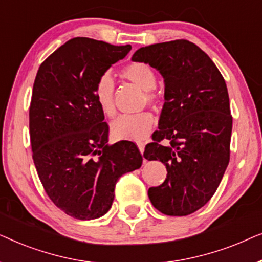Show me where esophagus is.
I'll return each mask as SVG.
<instances>
[{"mask_svg":"<svg viewBox=\"0 0 262 262\" xmlns=\"http://www.w3.org/2000/svg\"><path fill=\"white\" fill-rule=\"evenodd\" d=\"M137 146H138V149H139V151H141V154L144 152V146H145L144 143L139 142V143H137Z\"/></svg>","mask_w":262,"mask_h":262,"instance_id":"34e87169","label":"esophagus"}]
</instances>
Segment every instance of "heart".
<instances>
[{"mask_svg": "<svg viewBox=\"0 0 262 262\" xmlns=\"http://www.w3.org/2000/svg\"><path fill=\"white\" fill-rule=\"evenodd\" d=\"M121 76L137 85L145 92V99L149 103H155L157 96L152 89L156 84L155 71L149 64L143 62H134L127 64L121 70ZM114 82L110 74H103L98 78L94 88L95 100L100 110L107 117L116 114L114 106ZM154 124V117L149 112L136 114H124L117 118L111 124V132L116 139L139 142L148 137Z\"/></svg>", "mask_w": 262, "mask_h": 262, "instance_id": "heart-1", "label": "heart"}]
</instances>
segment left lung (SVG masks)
<instances>
[{
  "instance_id": "left-lung-1",
  "label": "left lung",
  "mask_w": 262,
  "mask_h": 262,
  "mask_svg": "<svg viewBox=\"0 0 262 262\" xmlns=\"http://www.w3.org/2000/svg\"><path fill=\"white\" fill-rule=\"evenodd\" d=\"M131 59L155 68L164 82L159 131L154 132L155 142L145 146L144 157L160 160L167 178L149 188V199L164 214L187 216L214 194L230 159L227 84L210 57L184 39L141 48Z\"/></svg>"
}]
</instances>
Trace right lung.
I'll use <instances>...</instances> for the list:
<instances>
[{
	"label": "right lung",
	"instance_id": "right-lung-1",
	"mask_svg": "<svg viewBox=\"0 0 262 262\" xmlns=\"http://www.w3.org/2000/svg\"><path fill=\"white\" fill-rule=\"evenodd\" d=\"M130 50L74 38L50 55L35 76L30 107L33 161L50 199L76 220L108 212L119 178L142 166L135 143L107 145L108 125L94 95L98 78Z\"/></svg>",
	"mask_w": 262,
	"mask_h": 262
}]
</instances>
